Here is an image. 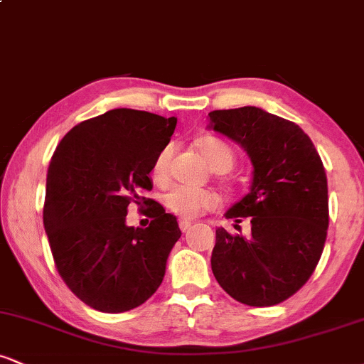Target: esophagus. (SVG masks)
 I'll use <instances>...</instances> for the list:
<instances>
[{
	"instance_id": "obj_1",
	"label": "esophagus",
	"mask_w": 364,
	"mask_h": 364,
	"mask_svg": "<svg viewBox=\"0 0 364 364\" xmlns=\"http://www.w3.org/2000/svg\"><path fill=\"white\" fill-rule=\"evenodd\" d=\"M191 228V223L190 220H186V219H183V220H179V229H181L183 232H186L188 229Z\"/></svg>"
}]
</instances>
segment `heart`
Here are the masks:
<instances>
[{"label": "heart", "instance_id": "heart-1", "mask_svg": "<svg viewBox=\"0 0 364 364\" xmlns=\"http://www.w3.org/2000/svg\"><path fill=\"white\" fill-rule=\"evenodd\" d=\"M196 149L200 150L203 159L210 164L212 169L224 173L235 164V150L228 141L219 136H202L196 140ZM174 145H164L154 157L150 164V178L157 185H166L169 181L171 161H173ZM164 203L173 214L179 217H198L207 210H214L219 205V196L212 190H193L186 186H173L164 195Z\"/></svg>", "mask_w": 364, "mask_h": 364}]
</instances>
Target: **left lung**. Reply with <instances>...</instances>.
<instances>
[{
  "instance_id": "8db88e82",
  "label": "left lung",
  "mask_w": 364,
  "mask_h": 364,
  "mask_svg": "<svg viewBox=\"0 0 364 364\" xmlns=\"http://www.w3.org/2000/svg\"><path fill=\"white\" fill-rule=\"evenodd\" d=\"M215 132L229 136L253 162L250 193L225 217L252 235L215 229L212 272L236 301L274 306L296 294L315 272L328 228L323 162L310 136L289 119L260 107L208 112Z\"/></svg>"
}]
</instances>
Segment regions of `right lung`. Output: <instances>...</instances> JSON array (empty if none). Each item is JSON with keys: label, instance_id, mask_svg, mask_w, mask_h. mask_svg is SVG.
<instances>
[{"label": "right lung", "instance_id": "add662e5", "mask_svg": "<svg viewBox=\"0 0 364 364\" xmlns=\"http://www.w3.org/2000/svg\"><path fill=\"white\" fill-rule=\"evenodd\" d=\"M176 121L119 107L82 121L54 150L46 181V235L61 279L94 310H133L164 279L181 231L176 217L140 191L152 190L150 164L169 144ZM132 203L148 205L149 228L124 224Z\"/></svg>", "mask_w": 364, "mask_h": 364}]
</instances>
